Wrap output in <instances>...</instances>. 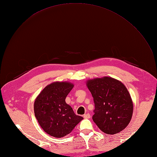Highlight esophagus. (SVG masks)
Returning <instances> with one entry per match:
<instances>
[{"label":"esophagus","mask_w":157,"mask_h":157,"mask_svg":"<svg viewBox=\"0 0 157 157\" xmlns=\"http://www.w3.org/2000/svg\"><path fill=\"white\" fill-rule=\"evenodd\" d=\"M83 117H84V118H85V119H88V118H90V114L89 113H88V114H84Z\"/></svg>","instance_id":"obj_1"}]
</instances>
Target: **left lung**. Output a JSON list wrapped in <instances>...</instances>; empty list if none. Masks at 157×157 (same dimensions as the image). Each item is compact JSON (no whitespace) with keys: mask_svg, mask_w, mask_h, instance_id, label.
I'll list each match as a JSON object with an SVG mask.
<instances>
[{"mask_svg":"<svg viewBox=\"0 0 157 157\" xmlns=\"http://www.w3.org/2000/svg\"><path fill=\"white\" fill-rule=\"evenodd\" d=\"M94 97L92 119L103 132L114 135L125 129L133 114V102L127 88L118 79L104 76L86 83Z\"/></svg>","mask_w":157,"mask_h":157,"instance_id":"1","label":"left lung"}]
</instances>
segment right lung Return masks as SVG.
<instances>
[{"instance_id":"right-lung-1","label":"right lung","mask_w":157,"mask_h":157,"mask_svg":"<svg viewBox=\"0 0 157 157\" xmlns=\"http://www.w3.org/2000/svg\"><path fill=\"white\" fill-rule=\"evenodd\" d=\"M74 86L68 81H55L48 85L36 98L35 117L40 127L49 136L57 138L67 136L83 119L65 102Z\"/></svg>"}]
</instances>
